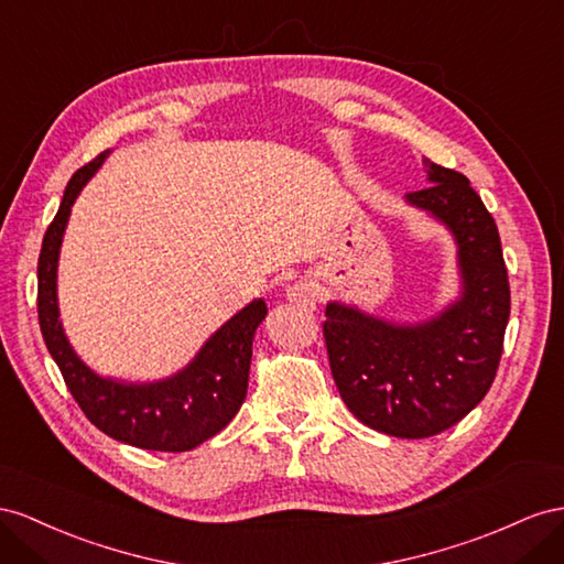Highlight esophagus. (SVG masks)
<instances>
[{
	"label": "esophagus",
	"instance_id": "esophagus-1",
	"mask_svg": "<svg viewBox=\"0 0 564 564\" xmlns=\"http://www.w3.org/2000/svg\"><path fill=\"white\" fill-rule=\"evenodd\" d=\"M285 295L293 304H300V307H314V302H316L314 283H310V281H297L293 285H288Z\"/></svg>",
	"mask_w": 564,
	"mask_h": 564
}]
</instances>
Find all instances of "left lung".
Returning <instances> with one entry per match:
<instances>
[{
    "label": "left lung",
    "mask_w": 564,
    "mask_h": 564,
    "mask_svg": "<svg viewBox=\"0 0 564 564\" xmlns=\"http://www.w3.org/2000/svg\"><path fill=\"white\" fill-rule=\"evenodd\" d=\"M427 186L406 203L452 234L460 293L421 324L328 302L324 337L347 409L378 432L423 440L468 415L496 378L510 316V285L494 217L468 176L432 160Z\"/></svg>",
    "instance_id": "8db88e82"
}]
</instances>
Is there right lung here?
Listing matches in <instances>:
<instances>
[{
    "instance_id": "1",
    "label": "right lung",
    "mask_w": 564,
    "mask_h": 564,
    "mask_svg": "<svg viewBox=\"0 0 564 564\" xmlns=\"http://www.w3.org/2000/svg\"><path fill=\"white\" fill-rule=\"evenodd\" d=\"M108 153L104 151L73 174L58 213L44 234L37 262L40 328L79 409L108 437L149 452H191L227 427L246 401L252 340L267 316V304L262 297L246 304L207 337L182 371L163 380L127 382L108 378L79 359L58 318V254L73 203Z\"/></svg>"
}]
</instances>
